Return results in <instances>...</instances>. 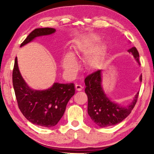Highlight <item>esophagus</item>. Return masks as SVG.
I'll return each mask as SVG.
<instances>
[{
  "instance_id": "obj_1",
  "label": "esophagus",
  "mask_w": 154,
  "mask_h": 154,
  "mask_svg": "<svg viewBox=\"0 0 154 154\" xmlns=\"http://www.w3.org/2000/svg\"><path fill=\"white\" fill-rule=\"evenodd\" d=\"M75 89L77 91H81L83 89V87L80 85H75Z\"/></svg>"
}]
</instances>
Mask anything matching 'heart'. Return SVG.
<instances>
[{
    "mask_svg": "<svg viewBox=\"0 0 154 154\" xmlns=\"http://www.w3.org/2000/svg\"><path fill=\"white\" fill-rule=\"evenodd\" d=\"M99 38L95 34H90L78 40L75 43V48L78 51L82 53H87L86 60L90 65H94L103 57L104 54V48L103 45H98L94 47L99 42ZM77 61L74 55L68 53L63 60V67L67 71H69L72 68L76 67Z\"/></svg>",
    "mask_w": 154,
    "mask_h": 154,
    "instance_id": "b5f03b06",
    "label": "heart"
}]
</instances>
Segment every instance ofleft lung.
<instances>
[{"mask_svg":"<svg viewBox=\"0 0 154 154\" xmlns=\"http://www.w3.org/2000/svg\"><path fill=\"white\" fill-rule=\"evenodd\" d=\"M128 51L134 55L140 64L139 53L136 48L132 47ZM140 80L142 81V75ZM101 70L89 75L85 79V91L88 97L87 110L91 120L97 126L105 128L120 123L129 115L137 103L139 92L129 105L122 106L108 99L101 87Z\"/></svg>","mask_w":154,"mask_h":154,"instance_id":"left-lung-1","label":"left lung"}]
</instances>
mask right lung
Returning <instances> with one entry per match:
<instances>
[{
	"mask_svg": "<svg viewBox=\"0 0 154 154\" xmlns=\"http://www.w3.org/2000/svg\"><path fill=\"white\" fill-rule=\"evenodd\" d=\"M51 28H36L29 34L20 46L41 35L54 33ZM12 84L19 109L26 119L35 125L51 128L63 116L67 104L75 94L73 83H55L44 91L32 90L26 83L20 73L17 57L12 71Z\"/></svg>",
	"mask_w": 154,
	"mask_h": 154,
	"instance_id": "add662e5",
	"label": "right lung"
}]
</instances>
